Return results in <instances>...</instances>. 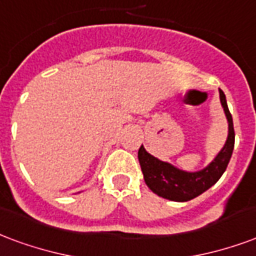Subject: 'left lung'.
<instances>
[{"label":"left lung","mask_w":256,"mask_h":256,"mask_svg":"<svg viewBox=\"0 0 256 256\" xmlns=\"http://www.w3.org/2000/svg\"><path fill=\"white\" fill-rule=\"evenodd\" d=\"M220 100L228 121V138L217 156L200 170H184L169 162L158 160L156 156L147 152L143 144L140 146L138 158L142 173L147 187L158 196L173 202H187L212 187L224 174L234 147V130L232 114L229 113L226 96L222 90H220Z\"/></svg>","instance_id":"8db88e82"}]
</instances>
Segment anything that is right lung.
Wrapping results in <instances>:
<instances>
[{"mask_svg":"<svg viewBox=\"0 0 256 256\" xmlns=\"http://www.w3.org/2000/svg\"><path fill=\"white\" fill-rule=\"evenodd\" d=\"M80 192H82V191H80Z\"/></svg>","mask_w":256,"mask_h":256,"instance_id":"1","label":"right lung"}]
</instances>
